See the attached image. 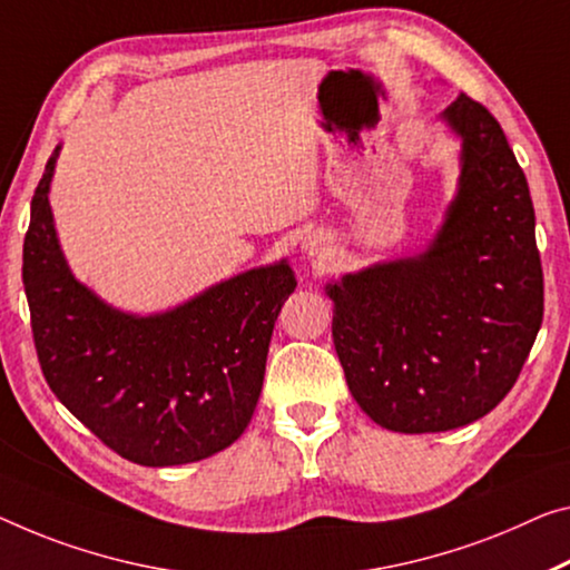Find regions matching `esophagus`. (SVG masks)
<instances>
[{
  "mask_svg": "<svg viewBox=\"0 0 570 570\" xmlns=\"http://www.w3.org/2000/svg\"><path fill=\"white\" fill-rule=\"evenodd\" d=\"M301 252L303 255H308V257H326V252H328V242H326V236H323L321 232H313V234H308L303 239V244H301Z\"/></svg>",
  "mask_w": 570,
  "mask_h": 570,
  "instance_id": "34e87169",
  "label": "esophagus"
}]
</instances>
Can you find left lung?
<instances>
[{
    "label": "left lung",
    "instance_id": "obj_1",
    "mask_svg": "<svg viewBox=\"0 0 570 570\" xmlns=\"http://www.w3.org/2000/svg\"><path fill=\"white\" fill-rule=\"evenodd\" d=\"M438 119L461 139V173L433 239L326 285L348 390L395 433L484 417L518 382L542 323L535 208L518 157L466 94Z\"/></svg>",
    "mask_w": 570,
    "mask_h": 570
}]
</instances>
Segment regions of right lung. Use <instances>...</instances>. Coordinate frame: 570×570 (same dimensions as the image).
<instances>
[{
	"instance_id": "add662e5",
	"label": "right lung",
	"mask_w": 570,
	"mask_h": 570,
	"mask_svg": "<svg viewBox=\"0 0 570 570\" xmlns=\"http://www.w3.org/2000/svg\"><path fill=\"white\" fill-rule=\"evenodd\" d=\"M60 145L35 188L22 283L42 374L111 451L178 466L232 445L255 413L277 313L295 291L287 259L222 279L163 313L114 308L68 267L50 208Z\"/></svg>"
}]
</instances>
